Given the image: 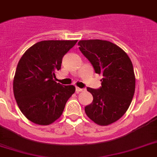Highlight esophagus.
<instances>
[{
  "label": "esophagus",
  "instance_id": "1",
  "mask_svg": "<svg viewBox=\"0 0 157 157\" xmlns=\"http://www.w3.org/2000/svg\"><path fill=\"white\" fill-rule=\"evenodd\" d=\"M83 91H84V88H78V87H77L76 88V92L78 93V92H83Z\"/></svg>",
  "mask_w": 157,
  "mask_h": 157
}]
</instances>
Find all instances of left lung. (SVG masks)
<instances>
[{"mask_svg":"<svg viewBox=\"0 0 157 157\" xmlns=\"http://www.w3.org/2000/svg\"><path fill=\"white\" fill-rule=\"evenodd\" d=\"M79 49L95 73L103 75L99 89L88 88L93 101L84 108L87 116L99 126H108L122 118L135 92L133 64L119 46L106 40L79 41Z\"/></svg>","mask_w":157,"mask_h":157,"instance_id":"obj_1","label":"left lung"}]
</instances>
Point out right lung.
Returning a JSON list of instances; mask_svg holds the SVG:
<instances>
[{"label": "right lung", "instance_id": "add662e5", "mask_svg": "<svg viewBox=\"0 0 157 157\" xmlns=\"http://www.w3.org/2000/svg\"><path fill=\"white\" fill-rule=\"evenodd\" d=\"M77 42L41 41L26 50L19 61L13 92L19 108L31 122L46 126L62 115L76 88L56 82L55 73L61 69L63 56Z\"/></svg>", "mask_w": 157, "mask_h": 157}]
</instances>
